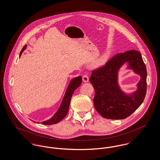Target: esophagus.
Wrapping results in <instances>:
<instances>
[{
  "instance_id": "obj_1",
  "label": "esophagus",
  "mask_w": 160,
  "mask_h": 160,
  "mask_svg": "<svg viewBox=\"0 0 160 160\" xmlns=\"http://www.w3.org/2000/svg\"><path fill=\"white\" fill-rule=\"evenodd\" d=\"M82 78H83L84 82H88L89 81V77L87 74H84L82 77Z\"/></svg>"
}]
</instances>
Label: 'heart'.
<instances>
[{"label":"heart","mask_w":160,"mask_h":160,"mask_svg":"<svg viewBox=\"0 0 160 160\" xmlns=\"http://www.w3.org/2000/svg\"><path fill=\"white\" fill-rule=\"evenodd\" d=\"M101 63H102V61H99V62H98L97 63V65H101Z\"/></svg>","instance_id":"obj_1"}]
</instances>
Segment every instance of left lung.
<instances>
[{"instance_id":"obj_1","label":"left lung","mask_w":160,"mask_h":160,"mask_svg":"<svg viewBox=\"0 0 160 160\" xmlns=\"http://www.w3.org/2000/svg\"><path fill=\"white\" fill-rule=\"evenodd\" d=\"M126 61L141 76L138 89L132 96L125 95L120 91L117 82V71ZM147 71L140 53L129 50L115 54L106 63L92 71L89 81L95 94L93 98L96 110L103 118L123 119L134 112L144 101L147 89Z\"/></svg>"}]
</instances>
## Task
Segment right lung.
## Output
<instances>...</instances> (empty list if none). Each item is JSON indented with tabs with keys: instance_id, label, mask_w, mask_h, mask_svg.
I'll return each mask as SVG.
<instances>
[{
	"instance_id": "add662e5",
	"label": "right lung",
	"mask_w": 160,
	"mask_h": 160,
	"mask_svg": "<svg viewBox=\"0 0 160 160\" xmlns=\"http://www.w3.org/2000/svg\"><path fill=\"white\" fill-rule=\"evenodd\" d=\"M26 48V45L23 47L20 54V57ZM82 76L77 77L71 81L67 89V91L65 92V96L62 100V104L59 110L50 119L42 122V125H48L56 124L60 122L61 120H62L67 116L68 112L69 107V104H70L72 95L77 88L80 86V84H82Z\"/></svg>"
}]
</instances>
